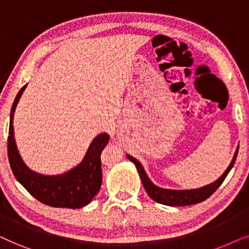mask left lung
Returning <instances> with one entry per match:
<instances>
[{
    "instance_id": "left-lung-1",
    "label": "left lung",
    "mask_w": 249,
    "mask_h": 249,
    "mask_svg": "<svg viewBox=\"0 0 249 249\" xmlns=\"http://www.w3.org/2000/svg\"><path fill=\"white\" fill-rule=\"evenodd\" d=\"M238 149H239V147L237 148L236 152H234V156L232 160H231L230 165H229V167L216 181L211 184L205 185V187H201L199 189H191V190H172V189H164L157 187V185L152 183L150 178H148V175L145 174L143 166H142L138 159H135L130 155H127V158L130 159L132 163H134L135 167H137V170L139 172V175H140L141 178L142 183H143L145 191H147V194L149 195V197H150L151 199H154L159 204L167 205V206H188V205L198 204L206 200L208 197L212 196V195L217 190V188L220 187L222 182L224 181V178H227L229 172H230L231 168L233 167L234 161H236L237 158Z\"/></svg>"
}]
</instances>
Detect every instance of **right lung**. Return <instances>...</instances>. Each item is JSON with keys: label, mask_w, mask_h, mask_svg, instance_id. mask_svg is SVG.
Instances as JSON below:
<instances>
[{"label": "right lung", "mask_w": 249, "mask_h": 249, "mask_svg": "<svg viewBox=\"0 0 249 249\" xmlns=\"http://www.w3.org/2000/svg\"><path fill=\"white\" fill-rule=\"evenodd\" d=\"M26 86L27 84L22 86L18 92L10 112L8 156L13 174L19 183L43 204L52 207H66L72 210L84 207L100 190L102 183L100 155L108 143L109 135L101 133L95 137L82 163L64 174L43 175L32 171L19 154L12 124L16 107Z\"/></svg>", "instance_id": "right-lung-1"}]
</instances>
